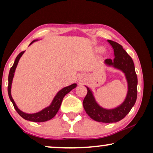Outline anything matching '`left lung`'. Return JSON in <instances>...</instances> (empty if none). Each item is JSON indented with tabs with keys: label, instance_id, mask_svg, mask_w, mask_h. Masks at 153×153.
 Masks as SVG:
<instances>
[{
	"label": "left lung",
	"instance_id": "obj_1",
	"mask_svg": "<svg viewBox=\"0 0 153 153\" xmlns=\"http://www.w3.org/2000/svg\"><path fill=\"white\" fill-rule=\"evenodd\" d=\"M114 52V60L106 59L104 63L107 66L119 70L125 74L127 82V93L124 102L114 108L107 109L102 107L96 102L93 92L87 87L88 93L83 102L86 114L97 122L110 123L122 120L130 111L134 105L137 97V76L134 64L131 58L118 43L108 39Z\"/></svg>",
	"mask_w": 153,
	"mask_h": 153
}]
</instances>
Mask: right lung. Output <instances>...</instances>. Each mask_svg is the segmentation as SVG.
Masks as SVG:
<instances>
[{
  "label": "right lung",
  "instance_id": "right-lung-1",
  "mask_svg": "<svg viewBox=\"0 0 153 153\" xmlns=\"http://www.w3.org/2000/svg\"><path fill=\"white\" fill-rule=\"evenodd\" d=\"M38 39H35L31 42L29 46L34 42L35 41H37ZM24 51L21 52L19 55L16 56L15 61H14L13 65L11 68H10L9 76H8V87H7V91H8V95L11 102L13 104V106L16 112L22 117L23 118H24L25 120L32 121V122H37V123H41V122H45V121L49 120L53 118L56 116L57 112L59 110L60 106L61 105L62 99L65 97V95H67L68 93L72 91V89H74V88L76 87V83H73V84L68 85V86L65 87L63 88H62L60 91L58 92V93L56 94L55 97H54L53 100H52L51 104L47 107H46L42 109L40 111L35 113V114H26L21 111L19 108L17 107V106L16 105L15 102H14L13 98L12 97L11 95V87H12V80H13V77L14 75V72H15V70L17 66L19 60L20 58L22 57L23 54H24Z\"/></svg>",
  "mask_w": 153,
  "mask_h": 153
}]
</instances>
